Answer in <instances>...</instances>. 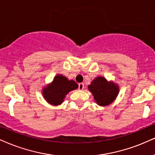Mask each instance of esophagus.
<instances>
[{"instance_id": "1", "label": "esophagus", "mask_w": 155, "mask_h": 155, "mask_svg": "<svg viewBox=\"0 0 155 155\" xmlns=\"http://www.w3.org/2000/svg\"><path fill=\"white\" fill-rule=\"evenodd\" d=\"M78 87H79V90H81V91H82V90H83L84 88V84L83 83H79V85H78Z\"/></svg>"}]
</instances>
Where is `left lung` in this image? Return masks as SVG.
<instances>
[{
  "mask_svg": "<svg viewBox=\"0 0 155 155\" xmlns=\"http://www.w3.org/2000/svg\"><path fill=\"white\" fill-rule=\"evenodd\" d=\"M97 104L107 106L112 104L119 93V86L114 81H108L103 76H97L87 86Z\"/></svg>",
  "mask_w": 155,
  "mask_h": 155,
  "instance_id": "8db88e82",
  "label": "left lung"
}]
</instances>
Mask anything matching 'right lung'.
<instances>
[{"label":"right lung","instance_id":"add662e5","mask_svg":"<svg viewBox=\"0 0 155 155\" xmlns=\"http://www.w3.org/2000/svg\"><path fill=\"white\" fill-rule=\"evenodd\" d=\"M78 88V85L73 80H68L65 76L57 74L51 83L43 87L41 93L48 104L57 106L64 102L68 93Z\"/></svg>","mask_w":155,"mask_h":155}]
</instances>
